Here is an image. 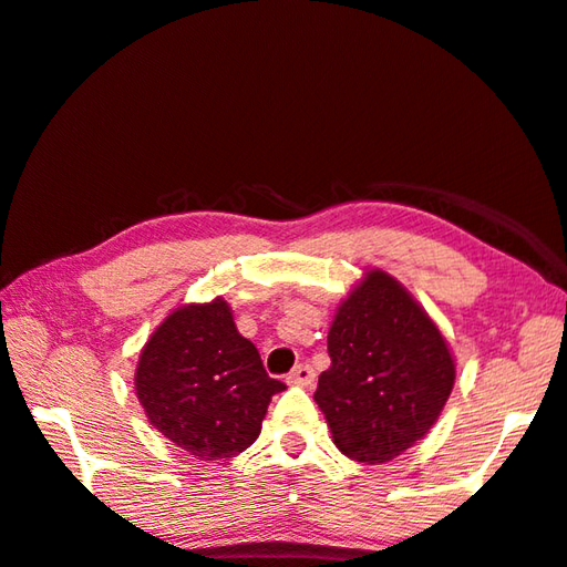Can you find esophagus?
I'll list each match as a JSON object with an SVG mask.
<instances>
[{
  "label": "esophagus",
  "instance_id": "34e87169",
  "mask_svg": "<svg viewBox=\"0 0 567 567\" xmlns=\"http://www.w3.org/2000/svg\"><path fill=\"white\" fill-rule=\"evenodd\" d=\"M288 384H296V388H313L316 384V372L311 365H296L288 375Z\"/></svg>",
  "mask_w": 567,
  "mask_h": 567
}]
</instances>
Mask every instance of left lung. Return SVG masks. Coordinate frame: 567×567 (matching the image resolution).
<instances>
[{
    "mask_svg": "<svg viewBox=\"0 0 567 567\" xmlns=\"http://www.w3.org/2000/svg\"><path fill=\"white\" fill-rule=\"evenodd\" d=\"M330 368L313 400L346 456L388 464L440 420L456 362L440 326L394 276L370 269L328 330Z\"/></svg>",
    "mask_w": 567,
    "mask_h": 567,
    "instance_id": "1",
    "label": "left lung"
}]
</instances>
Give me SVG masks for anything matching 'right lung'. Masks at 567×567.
<instances>
[{"instance_id": "add662e5", "label": "right lung", "mask_w": 567, "mask_h": 567, "mask_svg": "<svg viewBox=\"0 0 567 567\" xmlns=\"http://www.w3.org/2000/svg\"><path fill=\"white\" fill-rule=\"evenodd\" d=\"M281 390L286 384L266 375L224 298L177 306L147 338L135 368L147 422L199 462L251 446Z\"/></svg>"}]
</instances>
